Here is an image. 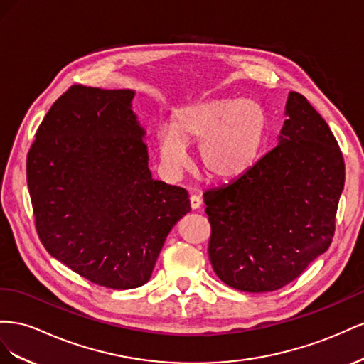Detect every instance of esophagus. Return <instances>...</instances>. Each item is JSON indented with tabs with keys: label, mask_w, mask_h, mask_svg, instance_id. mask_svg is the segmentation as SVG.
Here are the masks:
<instances>
[{
	"label": "esophagus",
	"mask_w": 364,
	"mask_h": 364,
	"mask_svg": "<svg viewBox=\"0 0 364 364\" xmlns=\"http://www.w3.org/2000/svg\"><path fill=\"white\" fill-rule=\"evenodd\" d=\"M191 207L193 210H196V209H200L201 207V198L198 195H192L191 196Z\"/></svg>",
	"instance_id": "esophagus-1"
}]
</instances>
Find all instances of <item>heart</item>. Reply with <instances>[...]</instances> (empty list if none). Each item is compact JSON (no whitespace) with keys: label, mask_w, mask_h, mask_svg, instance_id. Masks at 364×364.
Returning <instances> with one entry per match:
<instances>
[{"label":"heart","mask_w":364,"mask_h":364,"mask_svg":"<svg viewBox=\"0 0 364 364\" xmlns=\"http://www.w3.org/2000/svg\"><path fill=\"white\" fill-rule=\"evenodd\" d=\"M267 119L253 100L205 99L176 111L171 129L159 134L160 160L171 171L189 164L186 146L195 144L205 176L225 181L244 173L262 149Z\"/></svg>","instance_id":"obj_1"}]
</instances>
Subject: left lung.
Listing matches in <instances>:
<instances>
[{"instance_id": "1", "label": "left lung", "mask_w": 364, "mask_h": 364, "mask_svg": "<svg viewBox=\"0 0 364 364\" xmlns=\"http://www.w3.org/2000/svg\"><path fill=\"white\" fill-rule=\"evenodd\" d=\"M279 144L236 180L204 192L209 259L247 293L291 282L332 242L345 161L328 123L291 91Z\"/></svg>"}]
</instances>
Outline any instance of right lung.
I'll list each match as a JSON object with an SVG mask.
<instances>
[{
  "instance_id": "1",
  "label": "right lung",
  "mask_w": 364,
  "mask_h": 364,
  "mask_svg": "<svg viewBox=\"0 0 364 364\" xmlns=\"http://www.w3.org/2000/svg\"><path fill=\"white\" fill-rule=\"evenodd\" d=\"M134 96L70 87L27 155L41 242L73 272L112 289L146 284L166 236L191 212L188 192L152 178Z\"/></svg>"
}]
</instances>
